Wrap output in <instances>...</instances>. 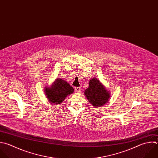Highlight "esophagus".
<instances>
[{
  "instance_id": "1",
  "label": "esophagus",
  "mask_w": 158,
  "mask_h": 158,
  "mask_svg": "<svg viewBox=\"0 0 158 158\" xmlns=\"http://www.w3.org/2000/svg\"><path fill=\"white\" fill-rule=\"evenodd\" d=\"M75 91H76L77 93H78V92L80 91L81 89H80V87H75Z\"/></svg>"
}]
</instances>
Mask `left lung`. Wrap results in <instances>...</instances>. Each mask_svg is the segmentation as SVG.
I'll list each match as a JSON object with an SVG mask.
<instances>
[{"label":"left lung","mask_w":158,"mask_h":158,"mask_svg":"<svg viewBox=\"0 0 158 158\" xmlns=\"http://www.w3.org/2000/svg\"><path fill=\"white\" fill-rule=\"evenodd\" d=\"M85 95L94 107L106 104L110 98V93L97 78H93L89 81V87L85 91Z\"/></svg>","instance_id":"1"}]
</instances>
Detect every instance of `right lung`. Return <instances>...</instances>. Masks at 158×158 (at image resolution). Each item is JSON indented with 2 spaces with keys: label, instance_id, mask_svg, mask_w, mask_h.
<instances>
[{
  "label": "right lung",
  "instance_id": "1",
  "mask_svg": "<svg viewBox=\"0 0 158 158\" xmlns=\"http://www.w3.org/2000/svg\"><path fill=\"white\" fill-rule=\"evenodd\" d=\"M73 88L62 78H57L49 87L44 88L48 101L54 104L62 103L66 97L73 93Z\"/></svg>",
  "mask_w": 158,
  "mask_h": 158
}]
</instances>
